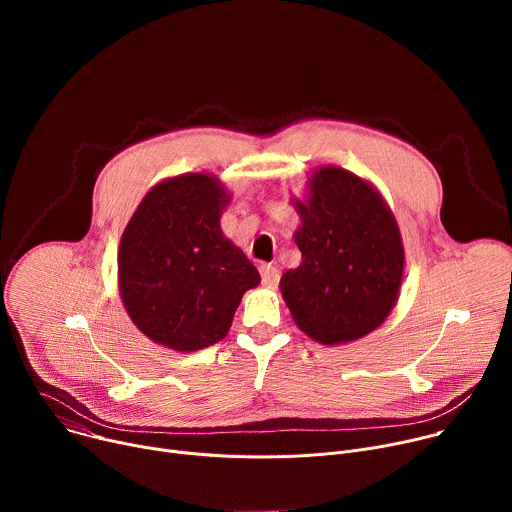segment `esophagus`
Segmentation results:
<instances>
[{
    "label": "esophagus",
    "mask_w": 512,
    "mask_h": 512,
    "mask_svg": "<svg viewBox=\"0 0 512 512\" xmlns=\"http://www.w3.org/2000/svg\"><path fill=\"white\" fill-rule=\"evenodd\" d=\"M259 273H261V281L269 287H275L279 283V269L273 267L271 263H263L259 267Z\"/></svg>",
    "instance_id": "esophagus-1"
}]
</instances>
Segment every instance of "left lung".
Listing matches in <instances>:
<instances>
[{"label": "left lung", "mask_w": 512, "mask_h": 512, "mask_svg": "<svg viewBox=\"0 0 512 512\" xmlns=\"http://www.w3.org/2000/svg\"><path fill=\"white\" fill-rule=\"evenodd\" d=\"M296 208L302 263L279 281L291 316L322 344L373 332L393 310L403 277L395 216L371 184L334 166L312 176L310 198Z\"/></svg>", "instance_id": "1"}]
</instances>
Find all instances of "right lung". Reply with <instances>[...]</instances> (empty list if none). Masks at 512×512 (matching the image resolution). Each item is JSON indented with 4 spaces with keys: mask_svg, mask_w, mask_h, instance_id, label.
<instances>
[{
    "mask_svg": "<svg viewBox=\"0 0 512 512\" xmlns=\"http://www.w3.org/2000/svg\"><path fill=\"white\" fill-rule=\"evenodd\" d=\"M223 184L184 174L154 186L121 237L119 291L133 324L158 344L192 352L221 342L261 277L221 231Z\"/></svg>",
    "mask_w": 512,
    "mask_h": 512,
    "instance_id": "obj_1",
    "label": "right lung"
}]
</instances>
